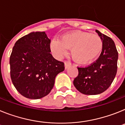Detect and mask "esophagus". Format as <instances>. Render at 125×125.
I'll return each mask as SVG.
<instances>
[{
  "instance_id": "1",
  "label": "esophagus",
  "mask_w": 125,
  "mask_h": 125,
  "mask_svg": "<svg viewBox=\"0 0 125 125\" xmlns=\"http://www.w3.org/2000/svg\"><path fill=\"white\" fill-rule=\"evenodd\" d=\"M64 66H65V69H68V68H70V67L71 66V64H70V62H65Z\"/></svg>"
}]
</instances>
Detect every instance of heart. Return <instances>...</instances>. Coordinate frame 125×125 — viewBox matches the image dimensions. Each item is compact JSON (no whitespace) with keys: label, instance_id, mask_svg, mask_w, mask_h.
Returning <instances> with one entry per match:
<instances>
[{"label":"heart","instance_id":"b5f03b06","mask_svg":"<svg viewBox=\"0 0 125 125\" xmlns=\"http://www.w3.org/2000/svg\"><path fill=\"white\" fill-rule=\"evenodd\" d=\"M103 47L101 38L97 34L85 31H71L62 35L59 40L51 42V48L57 57L66 55L71 49L73 60L80 64L90 62L100 55Z\"/></svg>","mask_w":125,"mask_h":125}]
</instances>
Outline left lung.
I'll list each match as a JSON object with an SVG mask.
<instances>
[{"mask_svg":"<svg viewBox=\"0 0 125 125\" xmlns=\"http://www.w3.org/2000/svg\"><path fill=\"white\" fill-rule=\"evenodd\" d=\"M95 31L103 43L102 52L97 60L87 67L78 68V75L73 81L75 88L85 95H97L107 90L117 73L118 53L110 37Z\"/></svg>","mask_w":125,"mask_h":125,"instance_id":"1","label":"left lung"}]
</instances>
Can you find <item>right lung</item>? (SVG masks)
<instances>
[{"mask_svg":"<svg viewBox=\"0 0 125 125\" xmlns=\"http://www.w3.org/2000/svg\"><path fill=\"white\" fill-rule=\"evenodd\" d=\"M45 32L36 31L15 43L10 56V78L15 88L28 99H41L51 92L55 76L64 64L53 57Z\"/></svg>","mask_w":125,"mask_h":125,"instance_id":"add662e5","label":"right lung"}]
</instances>
